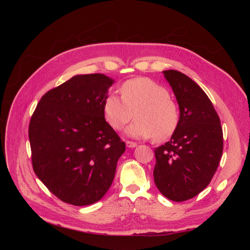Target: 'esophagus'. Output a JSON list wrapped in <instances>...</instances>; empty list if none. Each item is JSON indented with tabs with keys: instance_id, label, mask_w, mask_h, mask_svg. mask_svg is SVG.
Returning <instances> with one entry per match:
<instances>
[{
	"instance_id": "esophagus-1",
	"label": "esophagus",
	"mask_w": 250,
	"mask_h": 250,
	"mask_svg": "<svg viewBox=\"0 0 250 250\" xmlns=\"http://www.w3.org/2000/svg\"><path fill=\"white\" fill-rule=\"evenodd\" d=\"M137 145H138V144L135 143V142L126 141V146H127L128 148H134V147H137Z\"/></svg>"
}]
</instances>
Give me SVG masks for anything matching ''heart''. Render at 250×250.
I'll return each instance as SVG.
<instances>
[{"mask_svg":"<svg viewBox=\"0 0 250 250\" xmlns=\"http://www.w3.org/2000/svg\"><path fill=\"white\" fill-rule=\"evenodd\" d=\"M121 96L109 93L103 102V113L107 123L120 130L135 116L127 133L132 138L164 141L176 130L180 120L176 101L168 89L150 78L126 80L121 85Z\"/></svg>","mask_w":250,"mask_h":250,"instance_id":"heart-1","label":"heart"}]
</instances>
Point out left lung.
<instances>
[{"label": "left lung", "mask_w": 250, "mask_h": 250, "mask_svg": "<svg viewBox=\"0 0 250 250\" xmlns=\"http://www.w3.org/2000/svg\"><path fill=\"white\" fill-rule=\"evenodd\" d=\"M179 105L171 139L155 148L154 183L170 200L195 197L213 178L223 152V132L214 105L201 87L178 71H164Z\"/></svg>", "instance_id": "left-lung-1"}]
</instances>
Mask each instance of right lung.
<instances>
[{"label": "right lung", "mask_w": 250, "mask_h": 250, "mask_svg": "<svg viewBox=\"0 0 250 250\" xmlns=\"http://www.w3.org/2000/svg\"><path fill=\"white\" fill-rule=\"evenodd\" d=\"M113 80L78 75L44 94L29 123L32 167L58 199L82 207L99 201L115 177L125 143L105 121Z\"/></svg>", "instance_id": "1"}]
</instances>
